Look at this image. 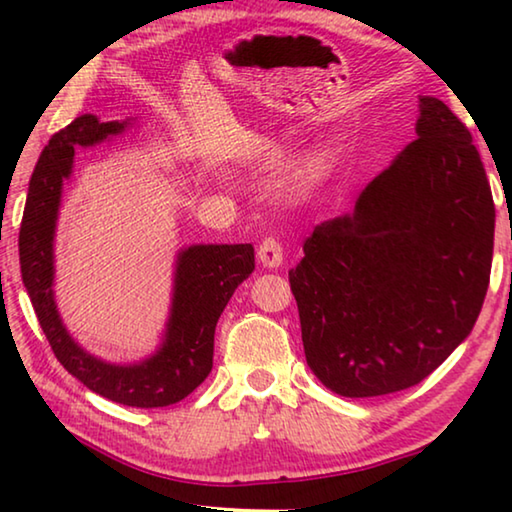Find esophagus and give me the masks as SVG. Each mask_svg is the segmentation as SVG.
Wrapping results in <instances>:
<instances>
[{
	"instance_id": "esophagus-1",
	"label": "esophagus",
	"mask_w": 512,
	"mask_h": 512,
	"mask_svg": "<svg viewBox=\"0 0 512 512\" xmlns=\"http://www.w3.org/2000/svg\"><path fill=\"white\" fill-rule=\"evenodd\" d=\"M257 257L264 268H277L282 264V244L275 237L264 239L257 248Z\"/></svg>"
}]
</instances>
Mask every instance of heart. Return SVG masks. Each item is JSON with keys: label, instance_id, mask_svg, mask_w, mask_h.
I'll return each mask as SVG.
<instances>
[{"label": "heart", "instance_id": "obj_1", "mask_svg": "<svg viewBox=\"0 0 512 512\" xmlns=\"http://www.w3.org/2000/svg\"><path fill=\"white\" fill-rule=\"evenodd\" d=\"M280 158H282V151L273 153V160H280ZM327 169H329L327 153H314V155H309L305 162H302L298 176H300L302 183L311 185V183H318V180L327 173Z\"/></svg>", "mask_w": 512, "mask_h": 512}]
</instances>
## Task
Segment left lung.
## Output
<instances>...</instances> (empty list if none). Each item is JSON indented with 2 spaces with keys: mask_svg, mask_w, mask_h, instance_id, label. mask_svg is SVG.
<instances>
[{
  "mask_svg": "<svg viewBox=\"0 0 512 512\" xmlns=\"http://www.w3.org/2000/svg\"><path fill=\"white\" fill-rule=\"evenodd\" d=\"M415 133L289 271L307 363L336 395L420 384L470 336L488 291L495 203L472 135L436 97H420Z\"/></svg>",
  "mask_w": 512,
  "mask_h": 512,
  "instance_id": "left-lung-1",
  "label": "left lung"
}]
</instances>
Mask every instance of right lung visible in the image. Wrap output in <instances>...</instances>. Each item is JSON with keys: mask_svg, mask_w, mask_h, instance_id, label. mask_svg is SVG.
I'll return each instance as SVG.
<instances>
[{"mask_svg": "<svg viewBox=\"0 0 512 512\" xmlns=\"http://www.w3.org/2000/svg\"><path fill=\"white\" fill-rule=\"evenodd\" d=\"M126 121L76 117L51 137L33 169L20 225V268L42 332L63 368L101 397L137 409L169 406L196 391L212 370L214 329L232 293L255 268L250 244L183 248L160 348L137 363H108L83 350L58 314L54 298V237L63 183L72 176L74 146H94L124 133Z\"/></svg>", "mask_w": 512, "mask_h": 512, "instance_id": "1", "label": "right lung"}]
</instances>
